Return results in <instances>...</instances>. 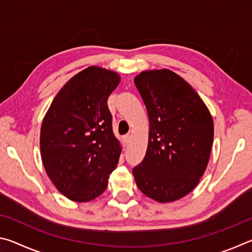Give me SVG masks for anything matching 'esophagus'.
Wrapping results in <instances>:
<instances>
[{"label":"esophagus","mask_w":252,"mask_h":252,"mask_svg":"<svg viewBox=\"0 0 252 252\" xmlns=\"http://www.w3.org/2000/svg\"><path fill=\"white\" fill-rule=\"evenodd\" d=\"M129 142H130V135L127 134V135L123 136V143H125V146H127V144H129Z\"/></svg>","instance_id":"34e87169"}]
</instances>
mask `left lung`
<instances>
[{
  "mask_svg": "<svg viewBox=\"0 0 252 252\" xmlns=\"http://www.w3.org/2000/svg\"><path fill=\"white\" fill-rule=\"evenodd\" d=\"M134 84L150 123L146 157L132 170L136 186L158 202L176 201L191 192L206 171L212 117L193 88L172 71H143Z\"/></svg>",
  "mask_w": 252,
  "mask_h": 252,
  "instance_id": "left-lung-1",
  "label": "left lung"
}]
</instances>
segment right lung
Wrapping results in <instances>:
<instances>
[{
    "label": "right lung",
    "mask_w": 252,
    "mask_h": 252,
    "mask_svg": "<svg viewBox=\"0 0 252 252\" xmlns=\"http://www.w3.org/2000/svg\"><path fill=\"white\" fill-rule=\"evenodd\" d=\"M119 83L116 72L87 67L59 91L42 122L45 171L72 201H91L103 193L119 162L121 147L106 103Z\"/></svg>",
    "instance_id": "1"
}]
</instances>
